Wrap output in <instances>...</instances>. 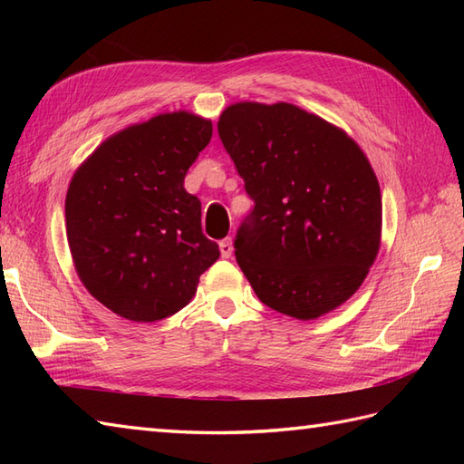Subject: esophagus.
<instances>
[{"label":"esophagus","instance_id":"1","mask_svg":"<svg viewBox=\"0 0 464 464\" xmlns=\"http://www.w3.org/2000/svg\"><path fill=\"white\" fill-rule=\"evenodd\" d=\"M219 249H221V257H225V259H229L231 255H233V239L231 237H227V239H223L221 243H219Z\"/></svg>","mask_w":464,"mask_h":464}]
</instances>
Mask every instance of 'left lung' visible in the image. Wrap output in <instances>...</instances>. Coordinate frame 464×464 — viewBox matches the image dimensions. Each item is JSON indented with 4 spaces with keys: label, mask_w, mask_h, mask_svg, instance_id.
<instances>
[{
    "label": "left lung",
    "mask_w": 464,
    "mask_h": 464,
    "mask_svg": "<svg viewBox=\"0 0 464 464\" xmlns=\"http://www.w3.org/2000/svg\"><path fill=\"white\" fill-rule=\"evenodd\" d=\"M217 131L255 201L235 257L267 307L309 321L361 287L379 253L381 187L361 147L291 103L241 102Z\"/></svg>",
    "instance_id": "obj_1"
}]
</instances>
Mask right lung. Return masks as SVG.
Instances as JSON below:
<instances>
[{
	"instance_id": "right-lung-1",
	"label": "right lung",
	"mask_w": 464,
	"mask_h": 464,
	"mask_svg": "<svg viewBox=\"0 0 464 464\" xmlns=\"http://www.w3.org/2000/svg\"><path fill=\"white\" fill-rule=\"evenodd\" d=\"M211 135L199 115H155L105 140L69 183L65 231L75 271L123 319L171 317L219 259V245L201 229V201L183 187Z\"/></svg>"
}]
</instances>
